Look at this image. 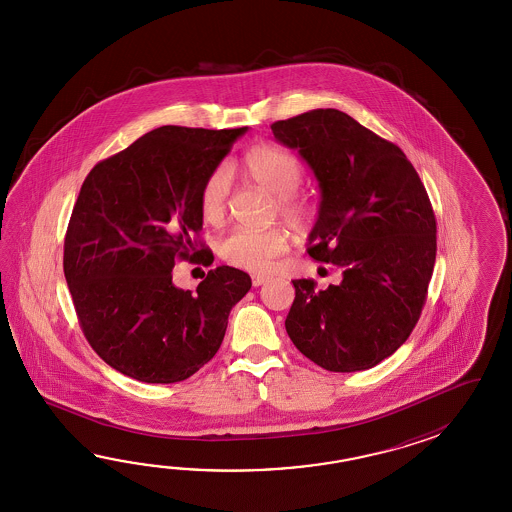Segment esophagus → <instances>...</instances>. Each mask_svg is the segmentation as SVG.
I'll use <instances>...</instances> for the list:
<instances>
[{"mask_svg":"<svg viewBox=\"0 0 512 512\" xmlns=\"http://www.w3.org/2000/svg\"><path fill=\"white\" fill-rule=\"evenodd\" d=\"M269 282V276L267 274H252V285L254 287H260L263 283Z\"/></svg>","mask_w":512,"mask_h":512,"instance_id":"obj_1","label":"esophagus"}]
</instances>
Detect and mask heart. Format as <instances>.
Masks as SVG:
<instances>
[{"label":"heart","instance_id":"obj_1","mask_svg":"<svg viewBox=\"0 0 512 512\" xmlns=\"http://www.w3.org/2000/svg\"><path fill=\"white\" fill-rule=\"evenodd\" d=\"M243 170L251 183L274 197V216L293 229H302L309 216V208L300 197L298 188L304 179L302 164L293 153L271 144L254 146L243 157ZM230 172L219 166L208 175L199 194V210L208 223H219L229 205ZM289 249L287 234L282 229H236L223 236L218 243L219 256L230 265L245 271H267L272 261Z\"/></svg>","mask_w":512,"mask_h":512}]
</instances>
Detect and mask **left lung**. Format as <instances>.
Segmentation results:
<instances>
[{"instance_id": "8db88e82", "label": "left lung", "mask_w": 512, "mask_h": 512, "mask_svg": "<svg viewBox=\"0 0 512 512\" xmlns=\"http://www.w3.org/2000/svg\"><path fill=\"white\" fill-rule=\"evenodd\" d=\"M271 130L318 181L307 252L342 272L324 291L293 280L287 335L324 370H370L403 346L425 305L437 251L425 186L399 146L338 109H313Z\"/></svg>"}]
</instances>
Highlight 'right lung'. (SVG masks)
I'll return each mask as SVG.
<instances>
[{
	"label": "right lung",
	"instance_id": "1",
	"mask_svg": "<svg viewBox=\"0 0 512 512\" xmlns=\"http://www.w3.org/2000/svg\"><path fill=\"white\" fill-rule=\"evenodd\" d=\"M161 126L87 174L67 227L64 274L91 348L148 384L185 381L218 353L230 309L251 289L221 265L196 293L175 287V260L210 265L197 251L199 194L247 133Z\"/></svg>",
	"mask_w": 512,
	"mask_h": 512
}]
</instances>
